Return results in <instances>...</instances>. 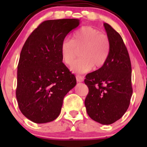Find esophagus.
Instances as JSON below:
<instances>
[{"mask_svg":"<svg viewBox=\"0 0 147 147\" xmlns=\"http://www.w3.org/2000/svg\"><path fill=\"white\" fill-rule=\"evenodd\" d=\"M76 80L79 82H83V80H84V77L81 76V75H76Z\"/></svg>","mask_w":147,"mask_h":147,"instance_id":"obj_1","label":"esophagus"}]
</instances>
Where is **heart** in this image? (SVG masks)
Returning a JSON list of instances; mask_svg holds the SVG:
<instances>
[{
  "label": "heart",
  "mask_w": 147,
  "mask_h": 147,
  "mask_svg": "<svg viewBox=\"0 0 147 147\" xmlns=\"http://www.w3.org/2000/svg\"><path fill=\"white\" fill-rule=\"evenodd\" d=\"M81 50L80 56L71 66L76 73L88 72L93 67H101L106 63L110 51V42L105 34L97 28L83 26L72 35V40L65 39L60 47L62 59L66 65H71Z\"/></svg>",
  "instance_id": "1"
}]
</instances>
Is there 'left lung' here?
I'll use <instances>...</instances> for the list:
<instances>
[{
	"label": "left lung",
	"mask_w": 147,
	"mask_h": 147,
	"mask_svg": "<svg viewBox=\"0 0 147 147\" xmlns=\"http://www.w3.org/2000/svg\"><path fill=\"white\" fill-rule=\"evenodd\" d=\"M110 42L106 63L100 69L86 75L89 92L84 100L90 117L102 124L119 119L128 109L132 95L131 65L121 35L104 23Z\"/></svg>",
	"instance_id": "1"
}]
</instances>
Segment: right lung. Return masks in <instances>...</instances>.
<instances>
[{"label": "right lung", "mask_w": 147, "mask_h": 147, "mask_svg": "<svg viewBox=\"0 0 147 147\" xmlns=\"http://www.w3.org/2000/svg\"><path fill=\"white\" fill-rule=\"evenodd\" d=\"M80 23L78 19L45 20L32 31L22 48L16 98L20 112L33 122L55 119L65 96L76 84L75 76L63 63L60 47Z\"/></svg>", "instance_id": "add662e5"}]
</instances>
